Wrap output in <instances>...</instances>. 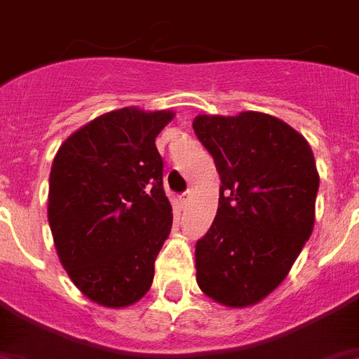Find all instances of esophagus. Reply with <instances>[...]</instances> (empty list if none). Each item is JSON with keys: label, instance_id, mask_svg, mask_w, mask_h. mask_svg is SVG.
<instances>
[{"label": "esophagus", "instance_id": "1", "mask_svg": "<svg viewBox=\"0 0 359 359\" xmlns=\"http://www.w3.org/2000/svg\"><path fill=\"white\" fill-rule=\"evenodd\" d=\"M189 199H191V191H184V194L180 195V203H182V205H188L189 203Z\"/></svg>", "mask_w": 359, "mask_h": 359}]
</instances>
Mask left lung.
<instances>
[{
  "label": "left lung",
  "instance_id": "obj_1",
  "mask_svg": "<svg viewBox=\"0 0 359 359\" xmlns=\"http://www.w3.org/2000/svg\"><path fill=\"white\" fill-rule=\"evenodd\" d=\"M221 177L215 219L195 245L197 284L229 308L264 301L316 223L319 173L301 133L264 112L194 119Z\"/></svg>",
  "mask_w": 359,
  "mask_h": 359
}]
</instances>
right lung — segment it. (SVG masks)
Returning <instances> with one entry per match:
<instances>
[{"mask_svg": "<svg viewBox=\"0 0 359 359\" xmlns=\"http://www.w3.org/2000/svg\"><path fill=\"white\" fill-rule=\"evenodd\" d=\"M171 110H112L75 130L55 154L48 219L58 260L79 291L125 308L149 291L173 225L154 138Z\"/></svg>", "mask_w": 359, "mask_h": 359, "instance_id": "add662e5", "label": "right lung"}]
</instances>
